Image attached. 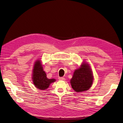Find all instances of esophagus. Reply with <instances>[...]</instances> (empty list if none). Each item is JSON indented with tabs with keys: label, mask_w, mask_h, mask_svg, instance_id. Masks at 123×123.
<instances>
[{
	"label": "esophagus",
	"mask_w": 123,
	"mask_h": 123,
	"mask_svg": "<svg viewBox=\"0 0 123 123\" xmlns=\"http://www.w3.org/2000/svg\"><path fill=\"white\" fill-rule=\"evenodd\" d=\"M58 79H59V80H65V78L64 77H59Z\"/></svg>",
	"instance_id": "1"
}]
</instances>
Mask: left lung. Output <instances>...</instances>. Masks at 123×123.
Masks as SVG:
<instances>
[{
	"instance_id": "1",
	"label": "left lung",
	"mask_w": 123,
	"mask_h": 123,
	"mask_svg": "<svg viewBox=\"0 0 123 123\" xmlns=\"http://www.w3.org/2000/svg\"><path fill=\"white\" fill-rule=\"evenodd\" d=\"M94 77L91 67L86 62H83L79 68L75 70L70 84L76 92L88 90L92 86Z\"/></svg>"
}]
</instances>
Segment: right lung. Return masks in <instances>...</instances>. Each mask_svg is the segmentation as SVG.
Here are the masks:
<instances>
[{
    "mask_svg": "<svg viewBox=\"0 0 123 123\" xmlns=\"http://www.w3.org/2000/svg\"><path fill=\"white\" fill-rule=\"evenodd\" d=\"M32 80L35 87L40 90H46L51 84L56 81L55 79L47 78L46 72L43 69V65L40 59L36 60L33 65Z\"/></svg>",
    "mask_w": 123,
    "mask_h": 123,
    "instance_id": "1",
    "label": "right lung"
}]
</instances>
